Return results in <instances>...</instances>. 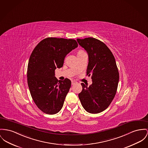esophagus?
Listing matches in <instances>:
<instances>
[{"instance_id": "34e87169", "label": "esophagus", "mask_w": 148, "mask_h": 148, "mask_svg": "<svg viewBox=\"0 0 148 148\" xmlns=\"http://www.w3.org/2000/svg\"><path fill=\"white\" fill-rule=\"evenodd\" d=\"M71 82H72V85H75V84L77 83V82L75 80H72Z\"/></svg>"}]
</instances>
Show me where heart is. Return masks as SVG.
Wrapping results in <instances>:
<instances>
[{"label":"heart","instance_id":"heart-1","mask_svg":"<svg viewBox=\"0 0 148 148\" xmlns=\"http://www.w3.org/2000/svg\"><path fill=\"white\" fill-rule=\"evenodd\" d=\"M81 51H83L82 50H79V52H81Z\"/></svg>","mask_w":148,"mask_h":148}]
</instances>
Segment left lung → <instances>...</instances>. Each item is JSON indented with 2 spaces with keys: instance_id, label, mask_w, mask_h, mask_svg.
<instances>
[{
  "instance_id": "left-lung-1",
  "label": "left lung",
  "mask_w": 148,
  "mask_h": 148,
  "mask_svg": "<svg viewBox=\"0 0 148 148\" xmlns=\"http://www.w3.org/2000/svg\"><path fill=\"white\" fill-rule=\"evenodd\" d=\"M77 41L88 53L86 75L91 76L92 81L89 86L81 83L82 90L79 98L88 112L99 113L108 107L117 92L119 72L116 60L108 47L99 40L88 38Z\"/></svg>"
}]
</instances>
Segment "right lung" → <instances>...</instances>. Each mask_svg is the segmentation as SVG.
Here are the masks:
<instances>
[{
	"label": "right lung",
	"mask_w": 148,
	"mask_h": 148,
	"mask_svg": "<svg viewBox=\"0 0 148 148\" xmlns=\"http://www.w3.org/2000/svg\"><path fill=\"white\" fill-rule=\"evenodd\" d=\"M78 47L74 39L47 38L33 50L27 66V83L34 103L48 114L59 112L71 86L69 79L59 80L55 69L61 68L65 57Z\"/></svg>",
	"instance_id": "right-lung-1"
}]
</instances>
